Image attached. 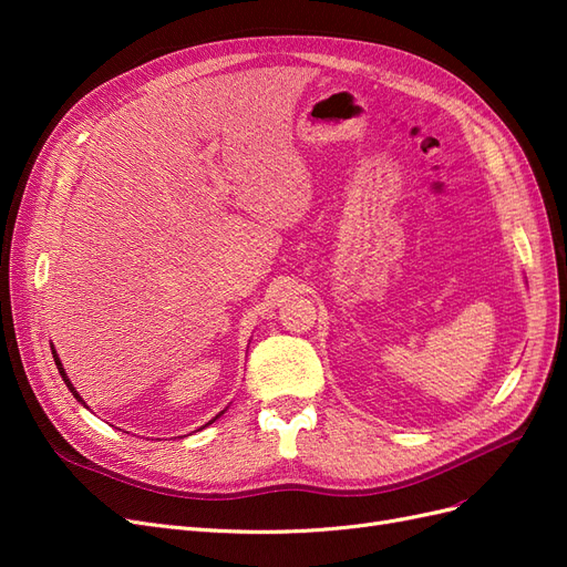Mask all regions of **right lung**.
<instances>
[{
    "label": "right lung",
    "mask_w": 567,
    "mask_h": 567,
    "mask_svg": "<svg viewBox=\"0 0 567 567\" xmlns=\"http://www.w3.org/2000/svg\"><path fill=\"white\" fill-rule=\"evenodd\" d=\"M51 352H54V350H51ZM54 359H56V367H59V373H61V379L65 381V385H68V388H71V392L75 394V398H78V402H82V398H80V394H78V390L73 388V383H71V381H68V375H65V371H63V367H61V362H59V354H56V352H54ZM82 404H84V402H82ZM215 419H217V416H215ZM215 419H213V421H215ZM213 421H210V423H213Z\"/></svg>",
    "instance_id": "add662e5"
}]
</instances>
